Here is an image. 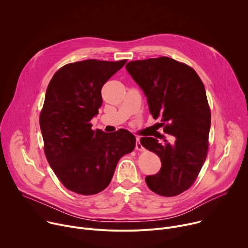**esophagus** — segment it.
I'll use <instances>...</instances> for the list:
<instances>
[{"label": "esophagus", "mask_w": 248, "mask_h": 248, "mask_svg": "<svg viewBox=\"0 0 248 248\" xmlns=\"http://www.w3.org/2000/svg\"><path fill=\"white\" fill-rule=\"evenodd\" d=\"M135 148L139 151H144L145 148L143 147L142 143H141V140L139 137H136V144H135Z\"/></svg>", "instance_id": "1"}]
</instances>
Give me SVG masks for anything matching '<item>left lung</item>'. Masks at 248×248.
<instances>
[{"mask_svg":"<svg viewBox=\"0 0 248 248\" xmlns=\"http://www.w3.org/2000/svg\"><path fill=\"white\" fill-rule=\"evenodd\" d=\"M125 68L146 96L153 118L174 137L172 144L140 139L162 163L145 182L159 195H179L195 182L207 156L211 113L204 84L193 68L168 57L129 62Z\"/></svg>","mask_w":248,"mask_h":248,"instance_id":"8db88e82","label":"left lung"}]
</instances>
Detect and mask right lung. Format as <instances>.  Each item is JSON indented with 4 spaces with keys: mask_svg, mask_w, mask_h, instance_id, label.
<instances>
[{
    "mask_svg": "<svg viewBox=\"0 0 248 248\" xmlns=\"http://www.w3.org/2000/svg\"><path fill=\"white\" fill-rule=\"evenodd\" d=\"M126 60H85L60 68L51 79L40 128L47 160L62 184L78 194L92 195L107 187L119 160L135 147L126 129L111 134L92 130L90 121L102 106L103 85Z\"/></svg>",
    "mask_w": 248,
    "mask_h": 248,
    "instance_id": "add662e5",
    "label": "right lung"
}]
</instances>
